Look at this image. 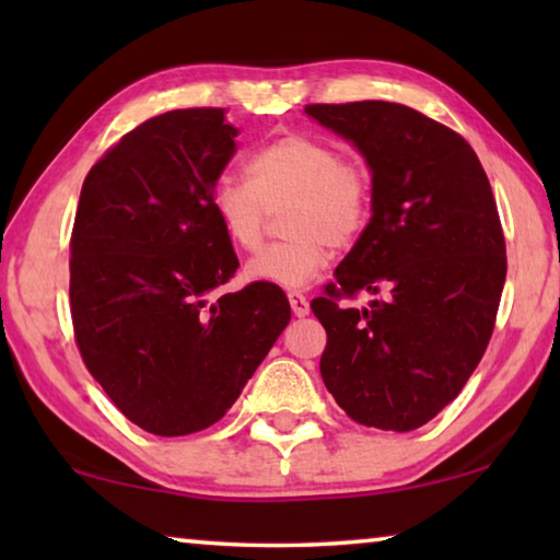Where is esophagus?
Segmentation results:
<instances>
[{
  "instance_id": "1",
  "label": "esophagus",
  "mask_w": 560,
  "mask_h": 560,
  "mask_svg": "<svg viewBox=\"0 0 560 560\" xmlns=\"http://www.w3.org/2000/svg\"><path fill=\"white\" fill-rule=\"evenodd\" d=\"M289 303H291L293 316H299V318L308 316V299L303 296V293H299V291H291V293H289Z\"/></svg>"
}]
</instances>
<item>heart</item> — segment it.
Masks as SVG:
<instances>
[{
  "instance_id": "1",
  "label": "heart",
  "mask_w": 560,
  "mask_h": 560,
  "mask_svg": "<svg viewBox=\"0 0 560 560\" xmlns=\"http://www.w3.org/2000/svg\"><path fill=\"white\" fill-rule=\"evenodd\" d=\"M283 212L289 240L264 246L244 277L279 289H306L330 259V246L355 244L373 212L368 167L324 138L287 132L246 160V179L222 175L210 189L212 212L236 249L261 242L269 210Z\"/></svg>"
}]
</instances>
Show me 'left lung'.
<instances>
[{
    "label": "left lung",
    "instance_id": "8db88e82",
    "mask_svg": "<svg viewBox=\"0 0 560 560\" xmlns=\"http://www.w3.org/2000/svg\"><path fill=\"white\" fill-rule=\"evenodd\" d=\"M373 173V217L311 301L320 377L350 420L410 432L462 393L494 330L506 244L494 192L459 132L402 103H311ZM360 290L376 299L350 310Z\"/></svg>",
    "mask_w": 560,
    "mask_h": 560
}]
</instances>
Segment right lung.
I'll return each instance as SVG.
<instances>
[{"label":"right lung","instance_id":"1","mask_svg":"<svg viewBox=\"0 0 560 560\" xmlns=\"http://www.w3.org/2000/svg\"><path fill=\"white\" fill-rule=\"evenodd\" d=\"M224 113L167 110L126 132L73 220L75 346L113 405L160 438L222 420L291 320L269 283L212 299L240 267L210 205L240 136Z\"/></svg>","mask_w":560,"mask_h":560}]
</instances>
